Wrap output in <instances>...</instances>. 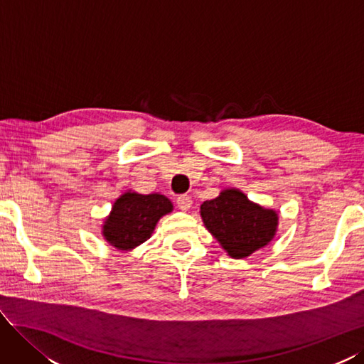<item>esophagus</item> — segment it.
Masks as SVG:
<instances>
[{"mask_svg":"<svg viewBox=\"0 0 364 364\" xmlns=\"http://www.w3.org/2000/svg\"><path fill=\"white\" fill-rule=\"evenodd\" d=\"M176 204H178V207L181 210H189L191 205H192V198L189 195H180L178 198H176Z\"/></svg>","mask_w":364,"mask_h":364,"instance_id":"1","label":"esophagus"}]
</instances>
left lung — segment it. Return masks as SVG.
Instances as JSON below:
<instances>
[{"label":"left lung","instance_id":"obj_1","mask_svg":"<svg viewBox=\"0 0 364 364\" xmlns=\"http://www.w3.org/2000/svg\"><path fill=\"white\" fill-rule=\"evenodd\" d=\"M200 213L207 230L235 259L250 256L272 242L279 223L276 210L250 201L240 189H224L220 196L204 201Z\"/></svg>","mask_w":364,"mask_h":364}]
</instances>
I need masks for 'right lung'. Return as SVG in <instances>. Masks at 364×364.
Returning a JSON list of instances; mask_svg holds the SVG:
<instances>
[{
  "label": "right lung",
  "instance_id": "add662e5",
  "mask_svg": "<svg viewBox=\"0 0 364 364\" xmlns=\"http://www.w3.org/2000/svg\"><path fill=\"white\" fill-rule=\"evenodd\" d=\"M173 210L169 198L161 193L141 195L124 192L112 204L102 225L107 242L122 252H129L148 241L161 216Z\"/></svg>",
  "mask_w": 364,
  "mask_h": 364
}]
</instances>
